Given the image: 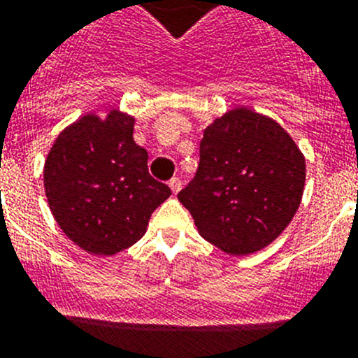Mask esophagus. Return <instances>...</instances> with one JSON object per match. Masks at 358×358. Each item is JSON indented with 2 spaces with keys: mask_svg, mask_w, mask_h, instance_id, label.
I'll return each instance as SVG.
<instances>
[{
  "mask_svg": "<svg viewBox=\"0 0 358 358\" xmlns=\"http://www.w3.org/2000/svg\"><path fill=\"white\" fill-rule=\"evenodd\" d=\"M169 187H171V191H173V194H178L180 189H182V180L171 178L169 180Z\"/></svg>",
  "mask_w": 358,
  "mask_h": 358,
  "instance_id": "esophagus-1",
  "label": "esophagus"
}]
</instances>
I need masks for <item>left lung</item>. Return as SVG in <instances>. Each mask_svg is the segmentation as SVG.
I'll return each instance as SVG.
<instances>
[{
  "instance_id": "8db88e82",
  "label": "left lung",
  "mask_w": 358,
  "mask_h": 358,
  "mask_svg": "<svg viewBox=\"0 0 358 358\" xmlns=\"http://www.w3.org/2000/svg\"><path fill=\"white\" fill-rule=\"evenodd\" d=\"M304 180V155L285 127L238 106L203 129L196 176L178 200L201 238L229 256H247L294 220Z\"/></svg>"
}]
</instances>
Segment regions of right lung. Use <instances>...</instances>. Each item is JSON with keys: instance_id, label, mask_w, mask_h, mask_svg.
<instances>
[{"instance_id": "right-lung-1", "label": "right lung", "mask_w": 358, "mask_h": 358, "mask_svg": "<svg viewBox=\"0 0 358 358\" xmlns=\"http://www.w3.org/2000/svg\"><path fill=\"white\" fill-rule=\"evenodd\" d=\"M135 117L119 108L68 124L43 167L46 201L70 241L93 256H115L145 234L171 196L151 178L148 151L133 141Z\"/></svg>"}]
</instances>
